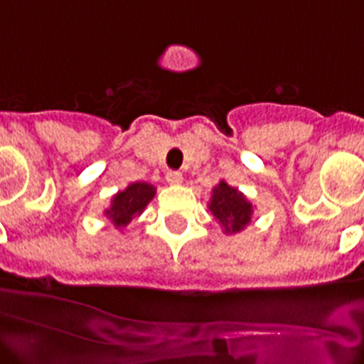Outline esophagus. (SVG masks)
Returning a JSON list of instances; mask_svg holds the SVG:
<instances>
[{"label": "esophagus", "mask_w": 364, "mask_h": 364, "mask_svg": "<svg viewBox=\"0 0 364 364\" xmlns=\"http://www.w3.org/2000/svg\"><path fill=\"white\" fill-rule=\"evenodd\" d=\"M166 181L171 183V185H181L183 174H181V172H176V171L166 172Z\"/></svg>", "instance_id": "obj_1"}]
</instances>
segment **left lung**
Returning <instances> with one entry per match:
<instances>
[{"label": "left lung", "instance_id": "1", "mask_svg": "<svg viewBox=\"0 0 364 364\" xmlns=\"http://www.w3.org/2000/svg\"><path fill=\"white\" fill-rule=\"evenodd\" d=\"M208 208L219 220L224 233L242 232L253 217V205L247 201L242 192L230 186L226 181H220L212 190Z\"/></svg>", "mask_w": 364, "mask_h": 364}]
</instances>
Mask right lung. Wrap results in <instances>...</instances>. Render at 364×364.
Masks as SVG:
<instances>
[{"mask_svg": "<svg viewBox=\"0 0 364 364\" xmlns=\"http://www.w3.org/2000/svg\"><path fill=\"white\" fill-rule=\"evenodd\" d=\"M154 193L156 188L152 185H149V183H131L127 188L118 192L117 196H113L111 206L105 210L104 215H107V219H111V223L117 228H125L136 215H140L144 212L145 206L154 198Z\"/></svg>", "mask_w": 364, "mask_h": 364, "instance_id": "right-lung-1", "label": "right lung"}]
</instances>
